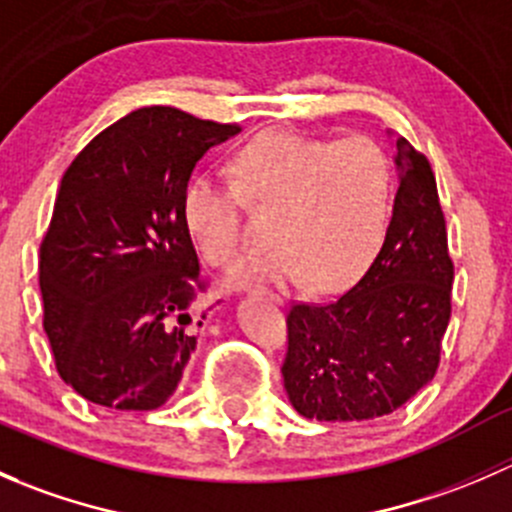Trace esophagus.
<instances>
[{
    "instance_id": "esophagus-1",
    "label": "esophagus",
    "mask_w": 512,
    "mask_h": 512,
    "mask_svg": "<svg viewBox=\"0 0 512 512\" xmlns=\"http://www.w3.org/2000/svg\"><path fill=\"white\" fill-rule=\"evenodd\" d=\"M262 294H267V297H270V299H275V302H282V299H280V294H275V292H267V289H265V292H262Z\"/></svg>"
}]
</instances>
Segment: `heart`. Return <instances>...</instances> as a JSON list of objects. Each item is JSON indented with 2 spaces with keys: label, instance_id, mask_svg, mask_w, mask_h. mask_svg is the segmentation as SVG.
I'll list each match as a JSON object with an SVG mask.
<instances>
[{
  "label": "heart",
  "instance_id": "b5f03b06",
  "mask_svg": "<svg viewBox=\"0 0 512 512\" xmlns=\"http://www.w3.org/2000/svg\"><path fill=\"white\" fill-rule=\"evenodd\" d=\"M232 186L200 173L180 198L185 232L215 267L240 247V205L272 210V245L247 252L230 285L312 277L317 287H344L369 270L394 218V170L364 136L317 138L272 131L252 138L230 163Z\"/></svg>",
  "mask_w": 512,
  "mask_h": 512
}]
</instances>
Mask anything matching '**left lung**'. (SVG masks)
Masks as SVG:
<instances>
[{
	"mask_svg": "<svg viewBox=\"0 0 512 512\" xmlns=\"http://www.w3.org/2000/svg\"><path fill=\"white\" fill-rule=\"evenodd\" d=\"M391 136V133H389ZM399 190L384 247L352 289L292 304L282 376L289 404L317 421H366L433 379L451 319L453 262L433 170L396 136Z\"/></svg>",
	"mask_w": 512,
	"mask_h": 512,
	"instance_id": "left-lung-1",
	"label": "left lung"
}]
</instances>
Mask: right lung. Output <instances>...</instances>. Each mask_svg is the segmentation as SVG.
Returning a JSON list of instances; mask_svg holds the SVG:
<instances>
[{"instance_id": "add662e5", "label": "right lung", "mask_w": 512, "mask_h": 512, "mask_svg": "<svg viewBox=\"0 0 512 512\" xmlns=\"http://www.w3.org/2000/svg\"><path fill=\"white\" fill-rule=\"evenodd\" d=\"M235 123L146 106L69 165L39 252L44 329L61 379L96 406L153 411L178 389L205 312L180 198Z\"/></svg>"}]
</instances>
